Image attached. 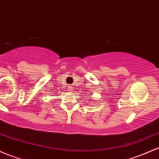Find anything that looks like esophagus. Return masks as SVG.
Instances as JSON below:
<instances>
[{
  "instance_id": "1",
  "label": "esophagus",
  "mask_w": 159,
  "mask_h": 159,
  "mask_svg": "<svg viewBox=\"0 0 159 159\" xmlns=\"http://www.w3.org/2000/svg\"><path fill=\"white\" fill-rule=\"evenodd\" d=\"M68 90H69V91H72V86H69V87H68Z\"/></svg>"
}]
</instances>
